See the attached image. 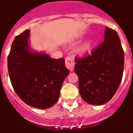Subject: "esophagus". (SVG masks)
Returning <instances> with one entry per match:
<instances>
[{"mask_svg":"<svg viewBox=\"0 0 133 133\" xmlns=\"http://www.w3.org/2000/svg\"><path fill=\"white\" fill-rule=\"evenodd\" d=\"M65 65L66 66V68L69 69L70 71H72L74 69V59H72L71 57H66L65 59Z\"/></svg>","mask_w":133,"mask_h":133,"instance_id":"1","label":"esophagus"}]
</instances>
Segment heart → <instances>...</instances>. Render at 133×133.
Segmentation results:
<instances>
[{
    "mask_svg": "<svg viewBox=\"0 0 133 133\" xmlns=\"http://www.w3.org/2000/svg\"><path fill=\"white\" fill-rule=\"evenodd\" d=\"M91 46V43H87L84 45V50H88Z\"/></svg>",
    "mask_w": 133,
    "mask_h": 133,
    "instance_id": "1",
    "label": "heart"
}]
</instances>
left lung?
<instances>
[{
	"instance_id": "left-lung-1",
	"label": "left lung",
	"mask_w": 133,
	"mask_h": 133,
	"mask_svg": "<svg viewBox=\"0 0 133 133\" xmlns=\"http://www.w3.org/2000/svg\"><path fill=\"white\" fill-rule=\"evenodd\" d=\"M104 40L82 58H75L74 71L84 101L102 105L112 98L122 81L124 51L116 31L106 26Z\"/></svg>"
}]
</instances>
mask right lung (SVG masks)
Masks as SVG:
<instances>
[{
	"label": "right lung",
	"instance_id": "right-lung-1",
	"mask_svg": "<svg viewBox=\"0 0 133 133\" xmlns=\"http://www.w3.org/2000/svg\"><path fill=\"white\" fill-rule=\"evenodd\" d=\"M29 30L14 39L8 56L13 88L26 104L38 109L52 107L58 101L64 80L69 73L63 58L54 59L34 52L29 46Z\"/></svg>",
	"mask_w": 133,
	"mask_h": 133
}]
</instances>
